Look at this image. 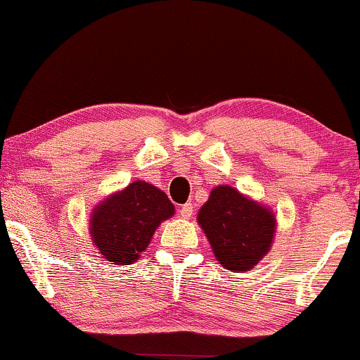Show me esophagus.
I'll use <instances>...</instances> for the list:
<instances>
[{
  "mask_svg": "<svg viewBox=\"0 0 360 360\" xmlns=\"http://www.w3.org/2000/svg\"><path fill=\"white\" fill-rule=\"evenodd\" d=\"M179 214H181V218H184V219L191 218V214H193V205H191V202H186L184 206H181Z\"/></svg>",
  "mask_w": 360,
  "mask_h": 360,
  "instance_id": "esophagus-1",
  "label": "esophagus"
}]
</instances>
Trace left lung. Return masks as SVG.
I'll return each mask as SVG.
<instances>
[{
    "label": "left lung",
    "instance_id": "left-lung-1",
    "mask_svg": "<svg viewBox=\"0 0 360 360\" xmlns=\"http://www.w3.org/2000/svg\"><path fill=\"white\" fill-rule=\"evenodd\" d=\"M198 224L219 265L245 274L271 250L276 216L270 207L233 186L219 184L198 211Z\"/></svg>",
    "mask_w": 360,
    "mask_h": 360
}]
</instances>
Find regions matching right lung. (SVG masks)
Masks as SVG:
<instances>
[{"instance_id": "obj_1", "label": "right lung", "mask_w": 360, "mask_h": 360, "mask_svg": "<svg viewBox=\"0 0 360 360\" xmlns=\"http://www.w3.org/2000/svg\"><path fill=\"white\" fill-rule=\"evenodd\" d=\"M174 213L166 193L139 179L95 205L89 233L105 262L129 265L147 250L159 224Z\"/></svg>"}]
</instances>
